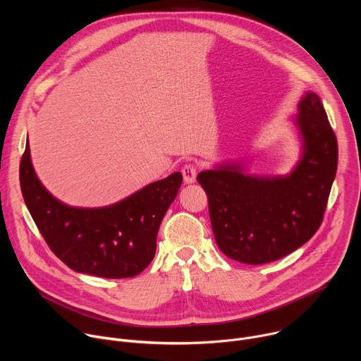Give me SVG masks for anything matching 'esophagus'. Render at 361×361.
<instances>
[{
  "label": "esophagus",
  "mask_w": 361,
  "mask_h": 361,
  "mask_svg": "<svg viewBox=\"0 0 361 361\" xmlns=\"http://www.w3.org/2000/svg\"><path fill=\"white\" fill-rule=\"evenodd\" d=\"M181 173H183V178H184V183H185V184H192V183L195 181V178H197V170H195V167L191 166V164L184 166L183 170H181Z\"/></svg>",
  "instance_id": "1"
}]
</instances>
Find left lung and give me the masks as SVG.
I'll return each mask as SVG.
<instances>
[{
    "label": "left lung",
    "mask_w": 361,
    "mask_h": 361,
    "mask_svg": "<svg viewBox=\"0 0 361 361\" xmlns=\"http://www.w3.org/2000/svg\"><path fill=\"white\" fill-rule=\"evenodd\" d=\"M298 161L281 176H254L241 161L201 171L219 248L244 264H264L293 252L319 230L337 171V138L320 97L305 91L293 118Z\"/></svg>",
    "instance_id": "left-lung-1"
}]
</instances>
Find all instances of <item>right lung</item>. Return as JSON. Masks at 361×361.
Segmentation results:
<instances>
[{
    "label": "right lung",
    "mask_w": 361,
    "mask_h": 361,
    "mask_svg": "<svg viewBox=\"0 0 361 361\" xmlns=\"http://www.w3.org/2000/svg\"><path fill=\"white\" fill-rule=\"evenodd\" d=\"M181 183V173H173L106 207H73L42 185L28 141L20 164L24 201L49 248L74 271L106 279L134 277L152 262Z\"/></svg>",
    "instance_id": "add662e5"
}]
</instances>
